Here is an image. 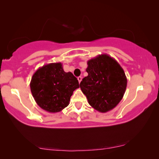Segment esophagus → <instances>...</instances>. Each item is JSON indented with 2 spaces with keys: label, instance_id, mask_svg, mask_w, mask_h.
<instances>
[{
  "label": "esophagus",
  "instance_id": "esophagus-1",
  "mask_svg": "<svg viewBox=\"0 0 159 159\" xmlns=\"http://www.w3.org/2000/svg\"><path fill=\"white\" fill-rule=\"evenodd\" d=\"M78 80H79V83H80V81H81V80H82V77L81 76L78 77Z\"/></svg>",
  "mask_w": 159,
  "mask_h": 159
}]
</instances>
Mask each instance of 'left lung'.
<instances>
[{
  "label": "left lung",
  "mask_w": 159,
  "mask_h": 159,
  "mask_svg": "<svg viewBox=\"0 0 159 159\" xmlns=\"http://www.w3.org/2000/svg\"><path fill=\"white\" fill-rule=\"evenodd\" d=\"M89 75L80 84L89 105L100 112L112 110L122 99L127 84L124 70L115 59L100 54L87 62Z\"/></svg>",
  "instance_id": "obj_1"
}]
</instances>
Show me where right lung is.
Returning <instances> with one entry per match:
<instances>
[{
  "instance_id": "1",
  "label": "right lung",
  "mask_w": 159,
  "mask_h": 159,
  "mask_svg": "<svg viewBox=\"0 0 159 159\" xmlns=\"http://www.w3.org/2000/svg\"><path fill=\"white\" fill-rule=\"evenodd\" d=\"M30 85L37 104L51 113L59 112L67 107L73 93L79 88L76 78L71 72H65L61 62L39 68Z\"/></svg>"
}]
</instances>
